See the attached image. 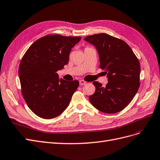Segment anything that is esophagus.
<instances>
[{
    "mask_svg": "<svg viewBox=\"0 0 160 160\" xmlns=\"http://www.w3.org/2000/svg\"><path fill=\"white\" fill-rule=\"evenodd\" d=\"M86 84V81H84V80H80V86H84V85Z\"/></svg>",
    "mask_w": 160,
    "mask_h": 160,
    "instance_id": "esophagus-1",
    "label": "esophagus"
}]
</instances>
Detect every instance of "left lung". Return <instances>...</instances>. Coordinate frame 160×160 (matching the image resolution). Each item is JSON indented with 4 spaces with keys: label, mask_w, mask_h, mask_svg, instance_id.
I'll return each instance as SVG.
<instances>
[{
    "label": "left lung",
    "mask_w": 160,
    "mask_h": 160,
    "mask_svg": "<svg viewBox=\"0 0 160 160\" xmlns=\"http://www.w3.org/2000/svg\"><path fill=\"white\" fill-rule=\"evenodd\" d=\"M84 40L96 47L100 68L106 71L108 79L105 87L98 82H93L96 90L89 96L90 102L96 109L106 114L122 111L131 102L140 87V62L121 39L100 33L88 36Z\"/></svg>",
    "instance_id": "left-lung-1"
}]
</instances>
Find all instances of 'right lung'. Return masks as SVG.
<instances>
[{
	"label": "right lung",
	"instance_id": "right-lung-1",
	"mask_svg": "<svg viewBox=\"0 0 160 160\" xmlns=\"http://www.w3.org/2000/svg\"><path fill=\"white\" fill-rule=\"evenodd\" d=\"M80 37L48 34L36 40L20 61L21 92L28 108L44 119L61 114L78 88V80H59L57 71L68 63L69 54Z\"/></svg>",
	"mask_w": 160,
	"mask_h": 160
}]
</instances>
